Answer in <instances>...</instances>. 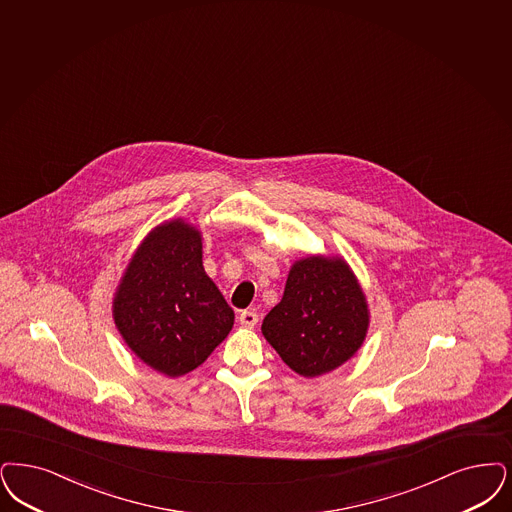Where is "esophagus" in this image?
<instances>
[{"instance_id":"1","label":"esophagus","mask_w":512,"mask_h":512,"mask_svg":"<svg viewBox=\"0 0 512 512\" xmlns=\"http://www.w3.org/2000/svg\"><path fill=\"white\" fill-rule=\"evenodd\" d=\"M240 324L242 326H246V328H253V326H257V322H259V314L255 312V310H244L242 314H240Z\"/></svg>"}]
</instances>
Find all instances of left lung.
<instances>
[{"label":"left lung","mask_w":512,"mask_h":512,"mask_svg":"<svg viewBox=\"0 0 512 512\" xmlns=\"http://www.w3.org/2000/svg\"><path fill=\"white\" fill-rule=\"evenodd\" d=\"M366 297L341 259L307 257L291 266L282 301L263 320V335L289 368L316 377L339 368L364 343Z\"/></svg>","instance_id":"8db88e82"}]
</instances>
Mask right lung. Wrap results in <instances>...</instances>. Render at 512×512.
I'll list each match as a JSON object with an SVG mask.
<instances>
[{
  "label": "right lung",
  "instance_id": "obj_1",
  "mask_svg": "<svg viewBox=\"0 0 512 512\" xmlns=\"http://www.w3.org/2000/svg\"><path fill=\"white\" fill-rule=\"evenodd\" d=\"M114 320L150 368L179 377L204 364L234 324V312L202 266V238L173 221L148 234L125 270Z\"/></svg>",
  "mask_w": 512,
  "mask_h": 512
}]
</instances>
